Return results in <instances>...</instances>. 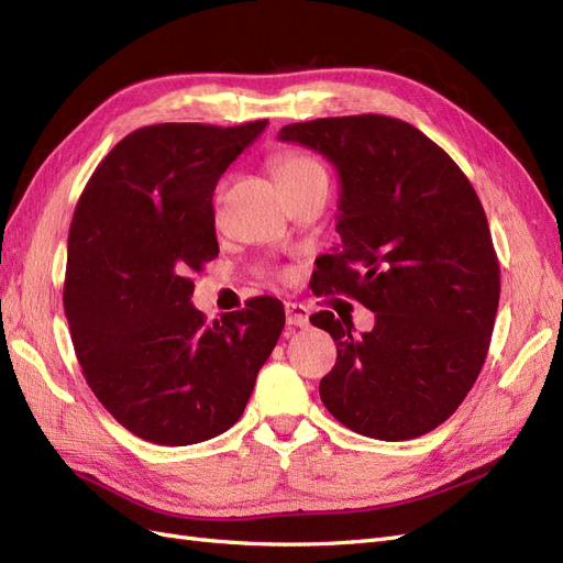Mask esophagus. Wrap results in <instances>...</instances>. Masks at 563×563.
<instances>
[{
  "label": "esophagus",
  "instance_id": "obj_1",
  "mask_svg": "<svg viewBox=\"0 0 563 563\" xmlns=\"http://www.w3.org/2000/svg\"><path fill=\"white\" fill-rule=\"evenodd\" d=\"M286 308V321H288V327H308L310 323V310L305 308V305H300V302H286L284 305Z\"/></svg>",
  "mask_w": 563,
  "mask_h": 563
}]
</instances>
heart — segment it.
Listing matches in <instances>:
<instances>
[{"instance_id": "b5f03b06", "label": "heart", "mask_w": 563, "mask_h": 563, "mask_svg": "<svg viewBox=\"0 0 563 563\" xmlns=\"http://www.w3.org/2000/svg\"><path fill=\"white\" fill-rule=\"evenodd\" d=\"M275 176L284 192L314 180H329L323 164L312 155H305V152H284V155H279L275 159Z\"/></svg>"}]
</instances>
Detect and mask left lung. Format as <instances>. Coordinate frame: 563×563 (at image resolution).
Masks as SVG:
<instances>
[{
	"label": "left lung",
	"mask_w": 563,
	"mask_h": 563,
	"mask_svg": "<svg viewBox=\"0 0 563 563\" xmlns=\"http://www.w3.org/2000/svg\"><path fill=\"white\" fill-rule=\"evenodd\" d=\"M279 141L317 150L340 178L343 244L321 255L319 294L376 312L362 335L329 310L310 317L338 350L319 383L323 406L371 439L428 434L479 376L498 312L500 265L479 197L444 150L395 117L288 124Z\"/></svg>",
	"instance_id": "1"
}]
</instances>
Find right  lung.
<instances>
[{"label": "right lung", "instance_id": "add662e5", "mask_svg": "<svg viewBox=\"0 0 563 563\" xmlns=\"http://www.w3.org/2000/svg\"><path fill=\"white\" fill-rule=\"evenodd\" d=\"M265 126H143L77 201L63 288L73 345L98 401L152 444L230 430L282 335L284 305L272 296L213 323L190 302L192 272L218 255L216 183Z\"/></svg>", "mask_w": 563, "mask_h": 563}]
</instances>
